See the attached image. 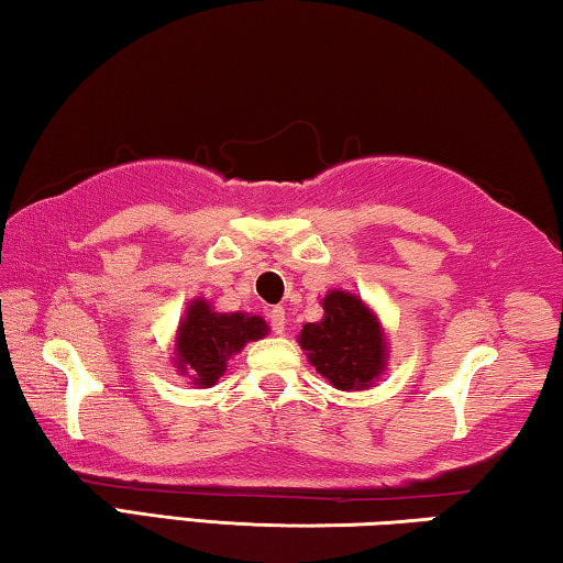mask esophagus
<instances>
[{"label": "esophagus", "instance_id": "34e87169", "mask_svg": "<svg viewBox=\"0 0 563 563\" xmlns=\"http://www.w3.org/2000/svg\"><path fill=\"white\" fill-rule=\"evenodd\" d=\"M271 325H273V331L278 333V335L285 331V310L283 308H273L271 310Z\"/></svg>", "mask_w": 563, "mask_h": 563}]
</instances>
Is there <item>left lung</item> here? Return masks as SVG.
Wrapping results in <instances>:
<instances>
[{"label": "left lung", "instance_id": "8db88e82", "mask_svg": "<svg viewBox=\"0 0 563 563\" xmlns=\"http://www.w3.org/2000/svg\"><path fill=\"white\" fill-rule=\"evenodd\" d=\"M323 318L306 323L298 335L310 366L333 389L362 391L387 372L389 346L379 316L362 296L333 288L321 298Z\"/></svg>", "mask_w": 563, "mask_h": 563}]
</instances>
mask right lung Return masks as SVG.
Instances as JSON below:
<instances>
[{
  "mask_svg": "<svg viewBox=\"0 0 563 563\" xmlns=\"http://www.w3.org/2000/svg\"><path fill=\"white\" fill-rule=\"evenodd\" d=\"M265 318L242 313H220L205 298L187 303L174 333L172 364L181 376H189L195 387H212L228 368V358L240 354L250 341L267 335Z\"/></svg>",
  "mask_w": 563,
  "mask_h": 563,
  "instance_id": "add662e5",
  "label": "right lung"
}]
</instances>
